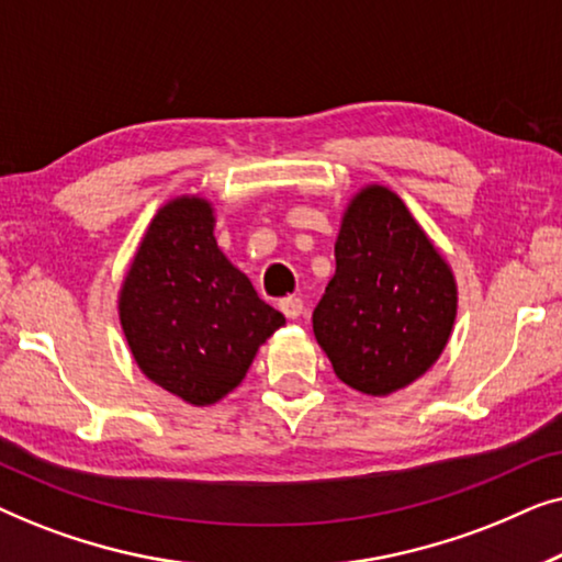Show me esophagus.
Listing matches in <instances>:
<instances>
[{"instance_id": "1", "label": "esophagus", "mask_w": 562, "mask_h": 562, "mask_svg": "<svg viewBox=\"0 0 562 562\" xmlns=\"http://www.w3.org/2000/svg\"><path fill=\"white\" fill-rule=\"evenodd\" d=\"M279 310L283 312V317H286V319H299V317H302V312H304V302H302V299H296V296H289L279 304Z\"/></svg>"}]
</instances>
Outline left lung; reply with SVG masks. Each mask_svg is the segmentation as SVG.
Wrapping results in <instances>:
<instances>
[{"label":"left lung","instance_id":"8db88e82","mask_svg":"<svg viewBox=\"0 0 562 562\" xmlns=\"http://www.w3.org/2000/svg\"><path fill=\"white\" fill-rule=\"evenodd\" d=\"M456 314L448 260L396 191L366 183L345 206L335 276L312 317L337 379L366 396L396 394L437 363Z\"/></svg>","mask_w":562,"mask_h":562}]
</instances>
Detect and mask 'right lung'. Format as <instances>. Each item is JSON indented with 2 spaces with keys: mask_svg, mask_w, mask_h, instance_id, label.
Segmentation results:
<instances>
[{
  "mask_svg": "<svg viewBox=\"0 0 562 562\" xmlns=\"http://www.w3.org/2000/svg\"><path fill=\"white\" fill-rule=\"evenodd\" d=\"M214 222L210 199H168L117 296L137 368L191 406H212L240 386L260 345L286 325L220 250Z\"/></svg>",
  "mask_w": 562,
  "mask_h": 562,
  "instance_id": "1",
  "label": "right lung"
}]
</instances>
